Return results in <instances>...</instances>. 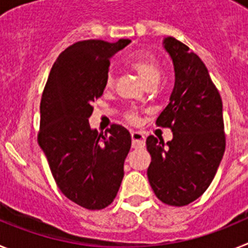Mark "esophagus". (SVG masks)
<instances>
[{"instance_id": "esophagus-1", "label": "esophagus", "mask_w": 248, "mask_h": 248, "mask_svg": "<svg viewBox=\"0 0 248 248\" xmlns=\"http://www.w3.org/2000/svg\"><path fill=\"white\" fill-rule=\"evenodd\" d=\"M131 141H133V148H144L145 145V135L140 131H131Z\"/></svg>"}]
</instances>
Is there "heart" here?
Returning <instances> with one entry per match:
<instances>
[{"mask_svg":"<svg viewBox=\"0 0 248 248\" xmlns=\"http://www.w3.org/2000/svg\"><path fill=\"white\" fill-rule=\"evenodd\" d=\"M130 67L139 73L141 77V79L149 84V83H157L161 74V69H160L159 61L156 57L153 56L151 53H146V52H138L134 56H131L130 61H129ZM114 83V76L111 72H109L105 77L104 85L105 88H111V85ZM124 119L130 124H137L139 122V115L135 109L130 108L126 109L124 113Z\"/></svg>","mask_w":248,"mask_h":248,"instance_id":"b5f03b06","label":"heart"}]
</instances>
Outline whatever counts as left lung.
I'll list each match as a JSON object with an SVG mask.
<instances>
[{"instance_id": "8db88e82", "label": "left lung", "mask_w": 248, "mask_h": 248, "mask_svg": "<svg viewBox=\"0 0 248 248\" xmlns=\"http://www.w3.org/2000/svg\"><path fill=\"white\" fill-rule=\"evenodd\" d=\"M174 63L170 103L156 125L170 128L172 140L149 135L148 179L156 198L170 206L199 199L214 180L226 148L222 100L203 62L174 37L164 39Z\"/></svg>"}]
</instances>
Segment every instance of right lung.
<instances>
[{
  "mask_svg": "<svg viewBox=\"0 0 248 248\" xmlns=\"http://www.w3.org/2000/svg\"><path fill=\"white\" fill-rule=\"evenodd\" d=\"M129 39L80 41L65 48L50 69L41 99L38 143L65 198L88 210L110 205L124 176L131 137L113 124L92 130L93 102L102 97L110 57Z\"/></svg>",
  "mask_w": 248,
  "mask_h": 248,
  "instance_id": "add662e5",
  "label": "right lung"
}]
</instances>
